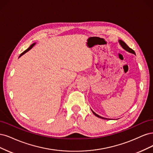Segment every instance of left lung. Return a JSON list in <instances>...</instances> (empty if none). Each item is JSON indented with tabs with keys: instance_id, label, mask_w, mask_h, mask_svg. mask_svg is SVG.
Returning <instances> with one entry per match:
<instances>
[{
	"instance_id": "left-lung-1",
	"label": "left lung",
	"mask_w": 153,
	"mask_h": 153,
	"mask_svg": "<svg viewBox=\"0 0 153 153\" xmlns=\"http://www.w3.org/2000/svg\"><path fill=\"white\" fill-rule=\"evenodd\" d=\"M119 42H120V44H121V46L125 49V50H126L127 51H128V52H130V53H133V54H135V51L132 50V49H131L130 48H129L128 47V46L127 45V44L125 42H123V41H121V40H120L119 41ZM92 112H93V114H95V116H96L97 117H100V118H102V119H104V120H107V118H105V117H101V116H100L99 115H98V114H97L95 112H93V111H92Z\"/></svg>"
}]
</instances>
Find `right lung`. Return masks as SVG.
<instances>
[{
	"instance_id": "right-lung-1",
	"label": "right lung",
	"mask_w": 153,
	"mask_h": 153,
	"mask_svg": "<svg viewBox=\"0 0 153 153\" xmlns=\"http://www.w3.org/2000/svg\"><path fill=\"white\" fill-rule=\"evenodd\" d=\"M35 44H36V43H33V44H32V45H31V46H30V47H29V48H28L27 49V50H26L25 51H23V53H22L21 54V55H19V57H20L21 56H22V55H23V54H25V53H27V51H28L29 50H30V49H31V48H32V47H33V46L34 45H35Z\"/></svg>"
}]
</instances>
